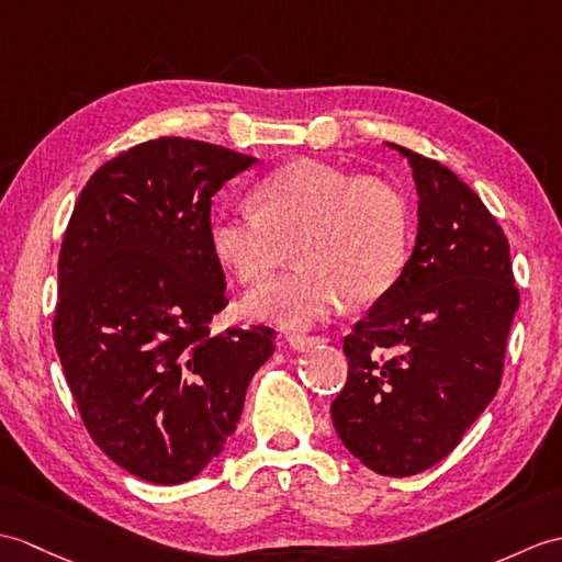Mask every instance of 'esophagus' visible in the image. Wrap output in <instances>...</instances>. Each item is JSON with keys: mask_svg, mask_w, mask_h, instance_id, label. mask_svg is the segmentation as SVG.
<instances>
[{"mask_svg": "<svg viewBox=\"0 0 562 562\" xmlns=\"http://www.w3.org/2000/svg\"><path fill=\"white\" fill-rule=\"evenodd\" d=\"M321 340H323V337H318V335H290V337H286V342H290V347L296 349V351H306L313 345H318Z\"/></svg>", "mask_w": 562, "mask_h": 562, "instance_id": "obj_1", "label": "esophagus"}]
</instances>
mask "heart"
Listing matches in <instances>:
<instances>
[{
	"mask_svg": "<svg viewBox=\"0 0 562 562\" xmlns=\"http://www.w3.org/2000/svg\"><path fill=\"white\" fill-rule=\"evenodd\" d=\"M254 207L220 211L211 251L241 284L270 278L294 246L302 266L246 299L251 316L302 330L345 302L390 292L409 256V207L378 177H351L318 160H294L258 181Z\"/></svg>",
	"mask_w": 562,
	"mask_h": 562,
	"instance_id": "b5f03b06",
	"label": "heart"
}]
</instances>
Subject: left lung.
Here are the masks:
<instances>
[{"instance_id": "obj_1", "label": "left lung", "mask_w": 562, "mask_h": 562, "mask_svg": "<svg viewBox=\"0 0 562 562\" xmlns=\"http://www.w3.org/2000/svg\"><path fill=\"white\" fill-rule=\"evenodd\" d=\"M390 146L412 167L419 234L397 282L345 337L347 383L330 414L375 474L412 476L448 458L498 393L519 292L484 201L446 165Z\"/></svg>"}]
</instances>
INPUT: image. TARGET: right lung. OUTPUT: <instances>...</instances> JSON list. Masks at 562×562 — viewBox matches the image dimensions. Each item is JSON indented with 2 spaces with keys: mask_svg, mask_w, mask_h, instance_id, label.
<instances>
[{
  "mask_svg": "<svg viewBox=\"0 0 562 562\" xmlns=\"http://www.w3.org/2000/svg\"><path fill=\"white\" fill-rule=\"evenodd\" d=\"M254 162L193 138L138 143L88 179L64 232V375L95 446L150 484H184L217 458L276 351L263 323L213 330L229 299L211 199Z\"/></svg>",
  "mask_w": 562,
  "mask_h": 562,
  "instance_id": "right-lung-1",
  "label": "right lung"
}]
</instances>
